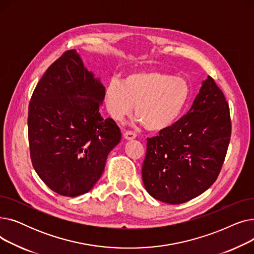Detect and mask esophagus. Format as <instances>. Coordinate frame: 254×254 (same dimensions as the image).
Wrapping results in <instances>:
<instances>
[{
	"label": "esophagus",
	"mask_w": 254,
	"mask_h": 254,
	"mask_svg": "<svg viewBox=\"0 0 254 254\" xmlns=\"http://www.w3.org/2000/svg\"><path fill=\"white\" fill-rule=\"evenodd\" d=\"M124 137L127 140H132V139H135L137 137V135L135 134V132H132L130 130H127V131L124 132Z\"/></svg>",
	"instance_id": "esophagus-1"
}]
</instances>
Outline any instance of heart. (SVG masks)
I'll return each instance as SVG.
<instances>
[{
    "mask_svg": "<svg viewBox=\"0 0 254 254\" xmlns=\"http://www.w3.org/2000/svg\"><path fill=\"white\" fill-rule=\"evenodd\" d=\"M190 97L186 80L161 71H140L127 75L122 81L112 78L104 91V102L117 122L134 108L137 122L159 131L174 125Z\"/></svg>",
    "mask_w": 254,
    "mask_h": 254,
    "instance_id": "obj_1",
    "label": "heart"
}]
</instances>
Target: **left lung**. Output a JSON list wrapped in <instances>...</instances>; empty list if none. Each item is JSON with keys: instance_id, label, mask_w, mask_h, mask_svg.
<instances>
[{"instance_id": "obj_1", "label": "left lung", "mask_w": 254, "mask_h": 254, "mask_svg": "<svg viewBox=\"0 0 254 254\" xmlns=\"http://www.w3.org/2000/svg\"><path fill=\"white\" fill-rule=\"evenodd\" d=\"M231 134L229 104L208 76L190 111L158 136L147 138L142 166L146 190L172 205L203 193L219 175Z\"/></svg>"}]
</instances>
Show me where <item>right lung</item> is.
<instances>
[{
    "label": "right lung",
    "mask_w": 254,
    "mask_h": 254,
    "mask_svg": "<svg viewBox=\"0 0 254 254\" xmlns=\"http://www.w3.org/2000/svg\"><path fill=\"white\" fill-rule=\"evenodd\" d=\"M104 91L71 49L49 66L33 92L28 116L32 164L42 181L61 195L88 192L122 139L114 120L100 113Z\"/></svg>",
    "instance_id": "1"
}]
</instances>
